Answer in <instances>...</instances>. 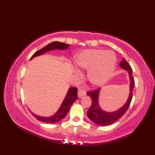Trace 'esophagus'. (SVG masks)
Instances as JSON below:
<instances>
[{
  "label": "esophagus",
  "mask_w": 155,
  "mask_h": 155,
  "mask_svg": "<svg viewBox=\"0 0 155 155\" xmlns=\"http://www.w3.org/2000/svg\"><path fill=\"white\" fill-rule=\"evenodd\" d=\"M85 94H86V92H85L84 90L80 88V89L78 91V97L79 98L84 96V95H85Z\"/></svg>",
  "instance_id": "obj_1"
}]
</instances>
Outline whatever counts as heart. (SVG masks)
Segmentation results:
<instances>
[{
  "label": "heart",
  "mask_w": 155,
  "mask_h": 155,
  "mask_svg": "<svg viewBox=\"0 0 155 155\" xmlns=\"http://www.w3.org/2000/svg\"><path fill=\"white\" fill-rule=\"evenodd\" d=\"M78 68L89 69L88 78L94 86H101L113 75L116 58L111 52L101 49H89L78 54L75 58Z\"/></svg>",
  "instance_id": "b5f03b06"
}]
</instances>
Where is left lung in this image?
<instances>
[{"label":"left lung","instance_id":"left-lung-1","mask_svg":"<svg viewBox=\"0 0 155 155\" xmlns=\"http://www.w3.org/2000/svg\"><path fill=\"white\" fill-rule=\"evenodd\" d=\"M120 67L128 71L130 78V94L127 99V103L123 107L120 108L116 111L106 112L103 110L98 104V95L101 88H97L96 90L88 91L87 94L91 98V106L87 112V116L94 124L99 126H108L114 123L119 118L123 116L129 107L130 102L133 98V92L134 87V80L133 77V71L128 62L123 58V61L120 62Z\"/></svg>","mask_w":155,"mask_h":155}]
</instances>
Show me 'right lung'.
<instances>
[{
	"instance_id": "obj_1",
	"label": "right lung",
	"mask_w": 155,
	"mask_h": 155,
	"mask_svg": "<svg viewBox=\"0 0 155 155\" xmlns=\"http://www.w3.org/2000/svg\"><path fill=\"white\" fill-rule=\"evenodd\" d=\"M69 47V45L64 44L63 42L55 41L52 42L51 43L45 46V47L41 48V50H39L35 52V54L32 56L31 58V60H32L34 57H37V56L41 55L42 54L45 53L46 52H48L51 50H54V49H59V50H65V49H67ZM77 88L76 87H71L69 88L67 94L66 95L64 99L61 104V106L60 108H58L57 113L54 114L52 115V116L48 117H41L38 116V115L34 114L31 111L32 114L37 118V120H40L41 122H43L45 123L48 124H52L55 123H58L60 120H61L62 118H64L66 115L67 114L68 112L70 109V107L72 103L77 99Z\"/></svg>"
}]
</instances>
